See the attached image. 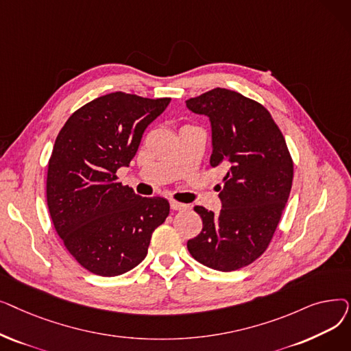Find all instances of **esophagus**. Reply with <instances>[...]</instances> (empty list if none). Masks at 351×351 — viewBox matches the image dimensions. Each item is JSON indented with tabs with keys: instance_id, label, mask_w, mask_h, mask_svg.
Here are the masks:
<instances>
[{
	"instance_id": "34e87169",
	"label": "esophagus",
	"mask_w": 351,
	"mask_h": 351,
	"mask_svg": "<svg viewBox=\"0 0 351 351\" xmlns=\"http://www.w3.org/2000/svg\"><path fill=\"white\" fill-rule=\"evenodd\" d=\"M169 204H171V208L173 210H185V209H188V205L180 204V202H176V200H171Z\"/></svg>"
}]
</instances>
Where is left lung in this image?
<instances>
[{
  "label": "left lung",
  "mask_w": 351,
  "mask_h": 351,
  "mask_svg": "<svg viewBox=\"0 0 351 351\" xmlns=\"http://www.w3.org/2000/svg\"><path fill=\"white\" fill-rule=\"evenodd\" d=\"M186 108L209 118L210 165L228 171L220 212L195 206L204 228L188 250L210 269H242L267 249L287 204L293 162L286 141L263 105L226 88L191 98Z\"/></svg>",
  "instance_id": "left-lung-1"
}]
</instances>
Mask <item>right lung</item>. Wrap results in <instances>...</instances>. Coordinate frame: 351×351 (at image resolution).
Returning <instances> with one entry per match:
<instances>
[{
    "mask_svg": "<svg viewBox=\"0 0 351 351\" xmlns=\"http://www.w3.org/2000/svg\"><path fill=\"white\" fill-rule=\"evenodd\" d=\"M169 102L112 92L75 110L55 141L49 215L68 252L90 273L112 278L138 266L169 215L168 200L142 197L115 175L131 163L145 129Z\"/></svg>",
    "mask_w": 351,
    "mask_h": 351,
    "instance_id": "add662e5",
    "label": "right lung"
}]
</instances>
